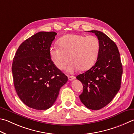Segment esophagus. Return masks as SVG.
Returning a JSON list of instances; mask_svg holds the SVG:
<instances>
[{
	"instance_id": "esophagus-1",
	"label": "esophagus",
	"mask_w": 134,
	"mask_h": 134,
	"mask_svg": "<svg viewBox=\"0 0 134 134\" xmlns=\"http://www.w3.org/2000/svg\"><path fill=\"white\" fill-rule=\"evenodd\" d=\"M75 77L73 76V75H68V79L70 80V81H72L75 79Z\"/></svg>"
}]
</instances>
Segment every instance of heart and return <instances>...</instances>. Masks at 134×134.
I'll return each instance as SVG.
<instances>
[{"instance_id":"obj_1","label":"heart","mask_w":134,"mask_h":134,"mask_svg":"<svg viewBox=\"0 0 134 134\" xmlns=\"http://www.w3.org/2000/svg\"><path fill=\"white\" fill-rule=\"evenodd\" d=\"M59 47H52L50 56L57 69L63 70L71 61L67 71L88 70L96 63L100 49V43L94 36L70 34L59 41Z\"/></svg>"}]
</instances>
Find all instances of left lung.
Returning a JSON list of instances; mask_svg holds the SVG:
<instances>
[{
	"instance_id": "left-lung-1",
	"label": "left lung",
	"mask_w": 134,
	"mask_h": 134,
	"mask_svg": "<svg viewBox=\"0 0 134 134\" xmlns=\"http://www.w3.org/2000/svg\"><path fill=\"white\" fill-rule=\"evenodd\" d=\"M99 40L100 49L95 64L77 76L83 86L81 103L91 109H100L110 103L121 87L122 65L115 43L105 34L91 30Z\"/></svg>"
}]
</instances>
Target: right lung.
Returning a JSON list of instances; mask_svg holds the SVG:
<instances>
[{
  "mask_svg": "<svg viewBox=\"0 0 134 134\" xmlns=\"http://www.w3.org/2000/svg\"><path fill=\"white\" fill-rule=\"evenodd\" d=\"M57 33L40 31L21 44L12 63L14 88L30 108L44 110L56 101L68 77L55 66L50 48Z\"/></svg>",
  "mask_w": 134,
  "mask_h": 134,
  "instance_id": "1",
  "label": "right lung"
}]
</instances>
